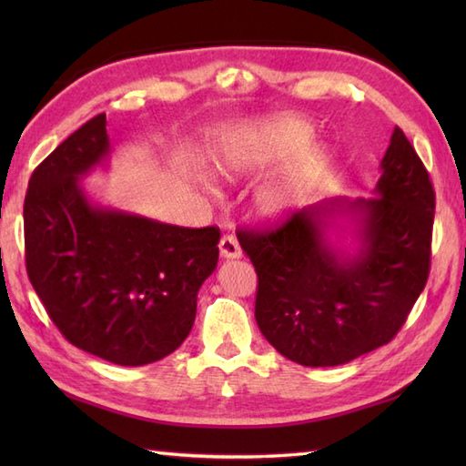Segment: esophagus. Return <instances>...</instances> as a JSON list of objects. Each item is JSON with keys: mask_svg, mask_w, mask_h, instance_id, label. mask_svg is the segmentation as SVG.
<instances>
[{"mask_svg": "<svg viewBox=\"0 0 466 466\" xmlns=\"http://www.w3.org/2000/svg\"><path fill=\"white\" fill-rule=\"evenodd\" d=\"M220 254L222 258L226 260H234V258H240L242 256V250H240V244L238 240H236L234 234H224L222 240H220Z\"/></svg>", "mask_w": 466, "mask_h": 466, "instance_id": "34e87169", "label": "esophagus"}]
</instances>
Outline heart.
Listing matches in <instances>:
<instances>
[{"instance_id": "1", "label": "heart", "mask_w": 466, "mask_h": 466, "mask_svg": "<svg viewBox=\"0 0 466 466\" xmlns=\"http://www.w3.org/2000/svg\"><path fill=\"white\" fill-rule=\"evenodd\" d=\"M312 130L304 122L280 117L260 127L254 137V154L230 150L220 157V172L226 177H236L248 167L262 164L268 157H282L296 147L309 142ZM322 162L320 147H310L280 177L262 186L256 194V210L264 218H282L296 210L309 194L312 176Z\"/></svg>"}]
</instances>
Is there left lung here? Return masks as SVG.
Masks as SVG:
<instances>
[{"label":"left lung","mask_w":466,"mask_h":466,"mask_svg":"<svg viewBox=\"0 0 466 466\" xmlns=\"http://www.w3.org/2000/svg\"><path fill=\"white\" fill-rule=\"evenodd\" d=\"M372 198L306 206L272 230H240L258 274L256 322L276 350L302 366H339L389 344L431 270L434 190L427 167L394 127ZM350 215V255L328 242Z\"/></svg>","instance_id":"obj_1"}]
</instances>
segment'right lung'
Returning <instances> with one entry per match:
<instances>
[{"mask_svg":"<svg viewBox=\"0 0 466 466\" xmlns=\"http://www.w3.org/2000/svg\"><path fill=\"white\" fill-rule=\"evenodd\" d=\"M110 156L106 114L29 177L25 268L49 319L77 349L120 366L164 359L190 334L220 230L182 228L90 202L80 180Z\"/></svg>","mask_w":466,"mask_h":466,"instance_id":"add662e5","label":"right lung"}]
</instances>
